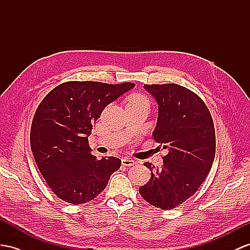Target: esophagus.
<instances>
[{"mask_svg": "<svg viewBox=\"0 0 250 250\" xmlns=\"http://www.w3.org/2000/svg\"><path fill=\"white\" fill-rule=\"evenodd\" d=\"M121 163H123L124 166H126V167H130V166L135 165V161H134V159H132V158H130V157L123 158V161H121Z\"/></svg>", "mask_w": 250, "mask_h": 250, "instance_id": "esophagus-1", "label": "esophagus"}]
</instances>
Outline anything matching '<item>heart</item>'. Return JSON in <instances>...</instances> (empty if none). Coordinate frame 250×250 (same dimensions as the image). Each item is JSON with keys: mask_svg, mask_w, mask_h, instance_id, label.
Segmentation results:
<instances>
[{"mask_svg": "<svg viewBox=\"0 0 250 250\" xmlns=\"http://www.w3.org/2000/svg\"><path fill=\"white\" fill-rule=\"evenodd\" d=\"M144 102H146V104H148V101H146V99L144 97L143 95L140 94H132L129 98H127V104H144Z\"/></svg>", "mask_w": 250, "mask_h": 250, "instance_id": "heart-1", "label": "heart"}]
</instances>
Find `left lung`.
I'll return each instance as SVG.
<instances>
[{
  "mask_svg": "<svg viewBox=\"0 0 250 250\" xmlns=\"http://www.w3.org/2000/svg\"><path fill=\"white\" fill-rule=\"evenodd\" d=\"M144 86L158 104L152 136L168 153L161 169L144 164L151 170V177L139 187V193L152 206L169 210L193 195L212 167L213 120L205 102L185 86L174 83Z\"/></svg>",
  "mask_w": 250,
  "mask_h": 250,
  "instance_id": "obj_1",
  "label": "left lung"
}]
</instances>
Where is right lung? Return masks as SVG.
Listing matches in <instances>:
<instances>
[{
  "mask_svg": "<svg viewBox=\"0 0 250 250\" xmlns=\"http://www.w3.org/2000/svg\"><path fill=\"white\" fill-rule=\"evenodd\" d=\"M95 81H68L50 91L31 123L30 148L41 174L60 200L84 204L104 190L121 161L97 159L88 145L93 124L104 107L131 88Z\"/></svg>",
  "mask_w": 250,
  "mask_h": 250,
  "instance_id": "right-lung-1",
  "label": "right lung"
}]
</instances>
